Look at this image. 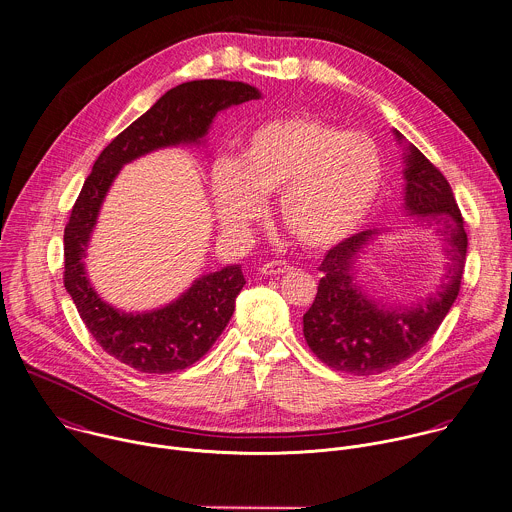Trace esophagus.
Returning <instances> with one entry per match:
<instances>
[{"instance_id": "34e87169", "label": "esophagus", "mask_w": 512, "mask_h": 512, "mask_svg": "<svg viewBox=\"0 0 512 512\" xmlns=\"http://www.w3.org/2000/svg\"><path fill=\"white\" fill-rule=\"evenodd\" d=\"M291 267H289V263H285V261H269V263H263L261 267H259V271H261V275H283V273H287Z\"/></svg>"}]
</instances>
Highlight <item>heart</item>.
Here are the masks:
<instances>
[{
  "label": "heart",
  "instance_id": "1",
  "mask_svg": "<svg viewBox=\"0 0 512 512\" xmlns=\"http://www.w3.org/2000/svg\"><path fill=\"white\" fill-rule=\"evenodd\" d=\"M383 175L381 149L369 135L293 115L259 125L239 161L217 159L211 187L225 231H247L263 217L265 197L279 193V223L301 245L327 249L365 223Z\"/></svg>",
  "mask_w": 512,
  "mask_h": 512
}]
</instances>
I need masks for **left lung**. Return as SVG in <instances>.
Instances as JSON below:
<instances>
[{"label":"left lung","mask_w":512,"mask_h":512,"mask_svg":"<svg viewBox=\"0 0 512 512\" xmlns=\"http://www.w3.org/2000/svg\"><path fill=\"white\" fill-rule=\"evenodd\" d=\"M393 133L405 143L403 207L419 225L435 227L441 235L447 267L435 293L417 303L391 305L369 297L355 277L379 229L361 231L329 249L319 265L317 297L303 315V335L325 365L359 377L385 373L429 343L459 295L469 247L449 181L397 129Z\"/></svg>","instance_id":"obj_1"}]
</instances>
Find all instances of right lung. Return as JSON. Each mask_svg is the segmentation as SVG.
I'll return each instance as SVG.
<instances>
[{"label": "right lung", "instance_id": "right-lung-1", "mask_svg": "<svg viewBox=\"0 0 512 512\" xmlns=\"http://www.w3.org/2000/svg\"><path fill=\"white\" fill-rule=\"evenodd\" d=\"M243 81H187L161 95L149 111L121 131L97 157L71 209L63 233V283L77 313L105 353L139 373H173L199 361L227 327L245 285L241 265L201 275L175 301L125 313L91 287L85 257L103 199L125 163L175 145H201L217 113L259 99Z\"/></svg>", "mask_w": 512, "mask_h": 512}]
</instances>
